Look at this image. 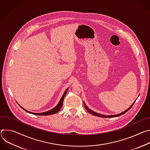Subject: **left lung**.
Returning a JSON list of instances; mask_svg holds the SVG:
<instances>
[{
  "label": "left lung",
  "mask_w": 150,
  "mask_h": 150,
  "mask_svg": "<svg viewBox=\"0 0 150 150\" xmlns=\"http://www.w3.org/2000/svg\"><path fill=\"white\" fill-rule=\"evenodd\" d=\"M135 103V101H134V103H133L127 110H126L125 111H124L123 112H122L119 114H114V115H104V114H99V113H98V112H96L92 110H91V109H89L88 108V107L86 105L85 103L83 101V104H84V105H85V108L86 109V110L88 111V112H89L92 115H96V116H98V117H104V118H111V117H117V116H120V115H123V114L126 113L127 111H128L130 108L131 107L133 106V105H134Z\"/></svg>",
  "instance_id": "1"
}]
</instances>
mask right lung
<instances>
[{"instance_id": "1", "label": "right lung", "mask_w": 150, "mask_h": 150, "mask_svg": "<svg viewBox=\"0 0 150 150\" xmlns=\"http://www.w3.org/2000/svg\"><path fill=\"white\" fill-rule=\"evenodd\" d=\"M69 89V88L67 89L65 92H64L62 97L61 98L60 100L59 101V103H58V104L57 105V106H55L54 108H53L52 109L50 110H48L47 111H45V112H31V111H27V110H25V108H24L23 107H21L20 105H19L24 111H25L26 112H28V113H31V114H33L34 115H52V114H54L57 112H58L60 110L61 108H62V105H63V102H64V97L67 93V91Z\"/></svg>"}]
</instances>
